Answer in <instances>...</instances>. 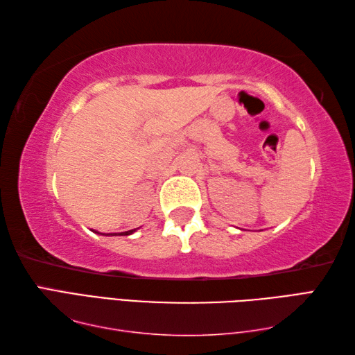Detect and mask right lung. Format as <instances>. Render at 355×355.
<instances>
[{"mask_svg":"<svg viewBox=\"0 0 355 355\" xmlns=\"http://www.w3.org/2000/svg\"><path fill=\"white\" fill-rule=\"evenodd\" d=\"M135 232V229L134 230H128V232H122V233H108V235H111V236H126V235H131V233H134ZM96 233H99V232H96ZM99 235H103V233H99ZM107 236V235H105Z\"/></svg>","mask_w":355,"mask_h":355,"instance_id":"right-lung-1","label":"right lung"}]
</instances>
